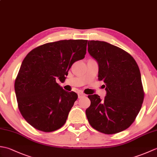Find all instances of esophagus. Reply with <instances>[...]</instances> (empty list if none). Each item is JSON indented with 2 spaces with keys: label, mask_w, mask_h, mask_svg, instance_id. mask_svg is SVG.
Segmentation results:
<instances>
[{
  "label": "esophagus",
  "mask_w": 157,
  "mask_h": 157,
  "mask_svg": "<svg viewBox=\"0 0 157 157\" xmlns=\"http://www.w3.org/2000/svg\"><path fill=\"white\" fill-rule=\"evenodd\" d=\"M84 96H85V94H84V93L80 92V93H79V94H78V98H81L82 97H84Z\"/></svg>",
  "instance_id": "34e87169"
}]
</instances>
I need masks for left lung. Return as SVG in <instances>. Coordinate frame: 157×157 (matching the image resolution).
<instances>
[{
    "instance_id": "left-lung-1",
    "label": "left lung",
    "mask_w": 157,
    "mask_h": 157,
    "mask_svg": "<svg viewBox=\"0 0 157 157\" xmlns=\"http://www.w3.org/2000/svg\"><path fill=\"white\" fill-rule=\"evenodd\" d=\"M89 54L98 64V79L105 82L106 96L88 95L86 109L93 128L114 134L128 128L140 111L144 92L137 63L128 52L103 41L89 40Z\"/></svg>"
}]
</instances>
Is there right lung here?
Wrapping results in <instances>:
<instances>
[{"mask_svg":"<svg viewBox=\"0 0 157 157\" xmlns=\"http://www.w3.org/2000/svg\"><path fill=\"white\" fill-rule=\"evenodd\" d=\"M87 42L64 40L46 43L23 59L15 91L20 113L35 129L51 132L65 123L78 94L65 91L56 79H65L73 63L84 58Z\"/></svg>","mask_w":157,"mask_h":157,"instance_id":"1","label":"right lung"}]
</instances>
